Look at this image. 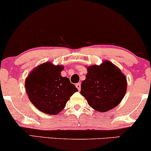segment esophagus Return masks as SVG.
I'll list each match as a JSON object with an SVG mask.
<instances>
[{"label":"esophagus","mask_w":151,"mask_h":151,"mask_svg":"<svg viewBox=\"0 0 151 151\" xmlns=\"http://www.w3.org/2000/svg\"><path fill=\"white\" fill-rule=\"evenodd\" d=\"M76 87L77 88V89L79 90V91H80L81 90V83H76Z\"/></svg>","instance_id":"esophagus-1"}]
</instances>
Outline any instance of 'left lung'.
<instances>
[{
    "mask_svg": "<svg viewBox=\"0 0 151 151\" xmlns=\"http://www.w3.org/2000/svg\"><path fill=\"white\" fill-rule=\"evenodd\" d=\"M86 79L81 83V94L89 106L105 112L118 105L125 96L127 80L117 67L106 61L87 68Z\"/></svg>",
    "mask_w": 151,
    "mask_h": 151,
    "instance_id": "left-lung-1",
    "label": "left lung"
}]
</instances>
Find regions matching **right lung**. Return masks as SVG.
<instances>
[{"label": "right lung", "mask_w": 151, "mask_h": 151, "mask_svg": "<svg viewBox=\"0 0 151 151\" xmlns=\"http://www.w3.org/2000/svg\"><path fill=\"white\" fill-rule=\"evenodd\" d=\"M63 67L45 63L35 68L25 82L26 93L32 104L40 111L56 115L78 89L70 79L60 74Z\"/></svg>", "instance_id": "right-lung-1"}]
</instances>
